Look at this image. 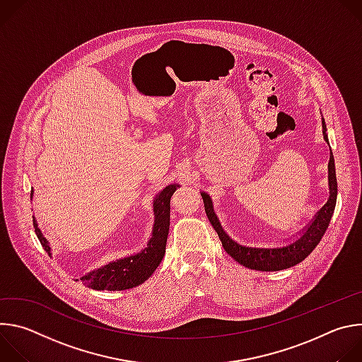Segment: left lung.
<instances>
[{
  "instance_id": "left-lung-1",
  "label": "left lung",
  "mask_w": 362,
  "mask_h": 362,
  "mask_svg": "<svg viewBox=\"0 0 362 362\" xmlns=\"http://www.w3.org/2000/svg\"><path fill=\"white\" fill-rule=\"evenodd\" d=\"M322 127H324V132H327L324 119H322ZM325 140L328 141L327 133H325ZM328 169H329V199H328V202L322 206L315 221L308 226L305 233L296 242H293L292 245H288L285 247L261 249V247H246V246L238 245L221 228V223L212 209L211 197L206 193H202L204 212H206V215H208V219L212 223L214 229L216 230L225 250L240 265H243L249 269H257V271H282V269H288V268L295 267L296 264L302 262L322 239V236L331 222L334 209H335L338 189H337V175H335V163H334L332 153L329 158Z\"/></svg>"
}]
</instances>
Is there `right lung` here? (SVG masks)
<instances>
[{
    "label": "right lung",
    "mask_w": 362,
    "mask_h": 362,
    "mask_svg": "<svg viewBox=\"0 0 362 362\" xmlns=\"http://www.w3.org/2000/svg\"><path fill=\"white\" fill-rule=\"evenodd\" d=\"M177 187L179 185H169L154 199L153 236L147 246L140 253L110 262L109 265L81 276L80 281L83 285L95 291H123L134 288L150 278V275L160 265L166 252L170 225V197ZM33 225L44 250L51 255L49 245L41 235L35 219H33Z\"/></svg>",
    "instance_id": "1"
}]
</instances>
